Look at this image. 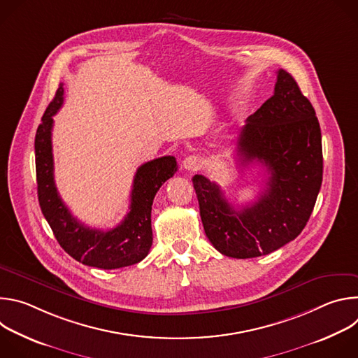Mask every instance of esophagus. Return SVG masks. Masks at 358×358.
I'll list each match as a JSON object with an SVG mask.
<instances>
[{
    "label": "esophagus",
    "mask_w": 358,
    "mask_h": 358,
    "mask_svg": "<svg viewBox=\"0 0 358 358\" xmlns=\"http://www.w3.org/2000/svg\"><path fill=\"white\" fill-rule=\"evenodd\" d=\"M182 167H184L187 171H196V170H199V167H201V160H199L196 156H188V157L184 159Z\"/></svg>",
    "instance_id": "esophagus-1"
}]
</instances>
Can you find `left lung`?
I'll list each match as a JSON object with an SVG mask.
<instances>
[{
  "label": "left lung",
  "instance_id": "left-lung-1",
  "mask_svg": "<svg viewBox=\"0 0 358 358\" xmlns=\"http://www.w3.org/2000/svg\"><path fill=\"white\" fill-rule=\"evenodd\" d=\"M236 152L242 166L261 163L269 176L250 206L235 210L221 187L203 176H194L192 184L210 242L225 257L248 259L293 241L308 224L322 187L320 124L286 71H278L272 97L246 119Z\"/></svg>",
  "mask_w": 358,
  "mask_h": 358
}]
</instances>
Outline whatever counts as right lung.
I'll use <instances>...</instances> for the list:
<instances>
[{
	"label": "right lung",
	"mask_w": 358,
	"mask_h": 358,
	"mask_svg": "<svg viewBox=\"0 0 358 358\" xmlns=\"http://www.w3.org/2000/svg\"><path fill=\"white\" fill-rule=\"evenodd\" d=\"M64 103L61 83L46 108L35 136V167L41 211L57 241L78 262L99 268L119 269L143 261L152 243L151 206L160 187L177 171L173 156H164L140 166L133 180L130 211L113 229L89 228L78 221L65 206L54 180L52 126Z\"/></svg>",
	"instance_id": "add662e5"
}]
</instances>
